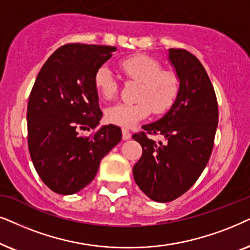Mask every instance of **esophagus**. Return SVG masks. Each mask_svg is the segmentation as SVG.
<instances>
[{
    "label": "esophagus",
    "mask_w": 250,
    "mask_h": 250,
    "mask_svg": "<svg viewBox=\"0 0 250 250\" xmlns=\"http://www.w3.org/2000/svg\"><path fill=\"white\" fill-rule=\"evenodd\" d=\"M130 137H131L130 131H129L128 129H122V139H123V141H127V139H129Z\"/></svg>",
    "instance_id": "obj_1"
}]
</instances>
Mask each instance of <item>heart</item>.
Here are the masks:
<instances>
[{"instance_id": "obj_1", "label": "heart", "mask_w": 250, "mask_h": 250, "mask_svg": "<svg viewBox=\"0 0 250 250\" xmlns=\"http://www.w3.org/2000/svg\"><path fill=\"white\" fill-rule=\"evenodd\" d=\"M119 68L128 79L139 82L135 103H116L105 109L106 121L129 128L151 114H164L171 107L179 92V79L174 72L164 69L160 62L147 55H134L121 59ZM98 94L111 99L118 90L114 74L107 66H102L95 74Z\"/></svg>"}]
</instances>
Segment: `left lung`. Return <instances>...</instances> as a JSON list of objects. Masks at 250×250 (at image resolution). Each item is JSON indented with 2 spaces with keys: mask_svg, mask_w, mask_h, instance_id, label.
I'll use <instances>...</instances> for the list:
<instances>
[{
  "mask_svg": "<svg viewBox=\"0 0 250 250\" xmlns=\"http://www.w3.org/2000/svg\"><path fill=\"white\" fill-rule=\"evenodd\" d=\"M179 79L177 98L167 114L132 135L143 147L132 168L136 184L149 199L169 202L191 188L210 158L218 125L214 86L199 59L184 49H169ZM162 134L159 145L147 134Z\"/></svg>",
  "mask_w": 250,
  "mask_h": 250,
  "instance_id": "8db88e82",
  "label": "left lung"
}]
</instances>
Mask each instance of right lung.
I'll list each match as a JSON object with an SVG mask.
<instances>
[{
	"label": "right lung",
	"mask_w": 250,
	"mask_h": 250,
	"mask_svg": "<svg viewBox=\"0 0 250 250\" xmlns=\"http://www.w3.org/2000/svg\"><path fill=\"white\" fill-rule=\"evenodd\" d=\"M115 46L69 43L42 66L27 106L28 149L42 182L51 191L74 194L90 184L102 159L121 141V129L103 125L91 137L82 130L98 127L95 74Z\"/></svg>",
	"instance_id": "obj_1"
}]
</instances>
